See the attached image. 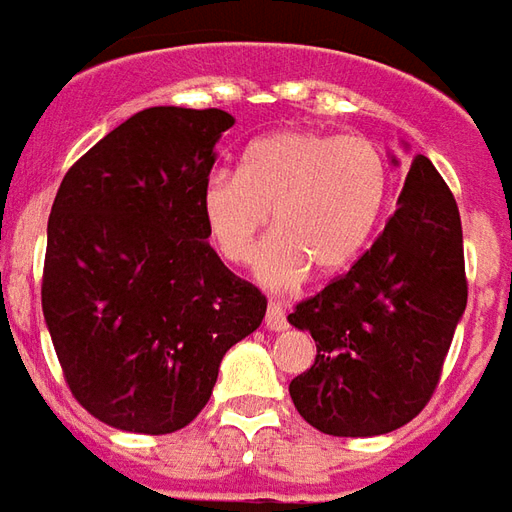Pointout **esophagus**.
Wrapping results in <instances>:
<instances>
[{"mask_svg":"<svg viewBox=\"0 0 512 512\" xmlns=\"http://www.w3.org/2000/svg\"><path fill=\"white\" fill-rule=\"evenodd\" d=\"M286 325H289V322H286L284 308L278 306V303H270V306H267V314H264V328H267V331H284Z\"/></svg>","mask_w":512,"mask_h":512,"instance_id":"esophagus-1","label":"esophagus"}]
</instances>
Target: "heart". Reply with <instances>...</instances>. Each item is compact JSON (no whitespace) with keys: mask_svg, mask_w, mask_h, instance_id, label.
Masks as SVG:
<instances>
[{"mask_svg":"<svg viewBox=\"0 0 512 512\" xmlns=\"http://www.w3.org/2000/svg\"><path fill=\"white\" fill-rule=\"evenodd\" d=\"M389 195V168L364 137L286 129L256 140L237 173L217 170L204 184L201 212L220 259L256 262L267 289L289 292L306 278L336 275L361 256Z\"/></svg>","mask_w":512,"mask_h":512,"instance_id":"1","label":"heart"}]
</instances>
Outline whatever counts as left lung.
Wrapping results in <instances>:
<instances>
[{"mask_svg": "<svg viewBox=\"0 0 512 512\" xmlns=\"http://www.w3.org/2000/svg\"><path fill=\"white\" fill-rule=\"evenodd\" d=\"M469 284L455 195L422 154L372 248L289 314L317 358L289 383L297 413L328 436H383L430 402Z\"/></svg>", "mask_w": 512, "mask_h": 512, "instance_id": "8db88e82", "label": "left lung"}]
</instances>
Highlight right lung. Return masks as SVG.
I'll use <instances>...</instances> for the list:
<instances>
[{"label": "right lung", "instance_id": "obj_1", "mask_svg": "<svg viewBox=\"0 0 512 512\" xmlns=\"http://www.w3.org/2000/svg\"><path fill=\"white\" fill-rule=\"evenodd\" d=\"M223 110L151 107L65 173L49 215L41 303L76 402L110 427L162 436L201 413L228 347L267 297L220 262L201 192Z\"/></svg>", "mask_w": 512, "mask_h": 512}]
</instances>
